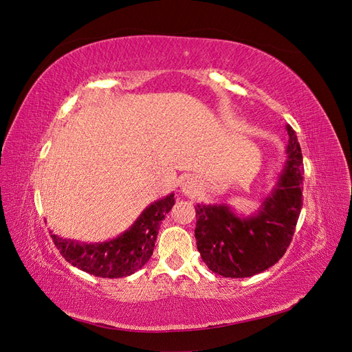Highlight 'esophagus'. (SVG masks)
<instances>
[{
  "instance_id": "1",
  "label": "esophagus",
  "mask_w": 352,
  "mask_h": 352,
  "mask_svg": "<svg viewBox=\"0 0 352 352\" xmlns=\"http://www.w3.org/2000/svg\"><path fill=\"white\" fill-rule=\"evenodd\" d=\"M180 189H182L186 195H195L198 192L197 179L190 175L184 176L182 180H180Z\"/></svg>"
}]
</instances>
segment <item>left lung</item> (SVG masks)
Masks as SVG:
<instances>
[{"instance_id": "8db88e82", "label": "left lung", "mask_w": 352, "mask_h": 352, "mask_svg": "<svg viewBox=\"0 0 352 352\" xmlns=\"http://www.w3.org/2000/svg\"><path fill=\"white\" fill-rule=\"evenodd\" d=\"M283 170L258 210L236 214L228 204H197L195 239L207 267L225 278H250L278 263L289 247L302 207V153L291 126Z\"/></svg>"}]
</instances>
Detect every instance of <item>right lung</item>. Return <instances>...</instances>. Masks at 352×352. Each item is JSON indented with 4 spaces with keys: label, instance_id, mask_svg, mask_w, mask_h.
<instances>
[{
    "label": "right lung",
    "instance_id": "add662e5",
    "mask_svg": "<svg viewBox=\"0 0 352 352\" xmlns=\"http://www.w3.org/2000/svg\"><path fill=\"white\" fill-rule=\"evenodd\" d=\"M175 206V194L154 201L122 235L105 242H79L51 232L52 242L72 265L98 278H126L151 258L158 229Z\"/></svg>",
    "mask_w": 352,
    "mask_h": 352
}]
</instances>
